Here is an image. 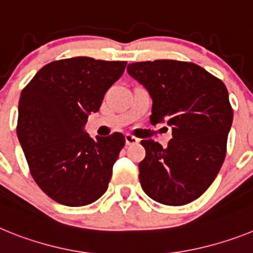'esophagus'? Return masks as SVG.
<instances>
[{
	"label": "esophagus",
	"mask_w": 253,
	"mask_h": 253,
	"mask_svg": "<svg viewBox=\"0 0 253 253\" xmlns=\"http://www.w3.org/2000/svg\"><path fill=\"white\" fill-rule=\"evenodd\" d=\"M139 142V139H138V138H135V137H133V135H131V134H125V143H126V144H135V143H138Z\"/></svg>",
	"instance_id": "34e87169"
}]
</instances>
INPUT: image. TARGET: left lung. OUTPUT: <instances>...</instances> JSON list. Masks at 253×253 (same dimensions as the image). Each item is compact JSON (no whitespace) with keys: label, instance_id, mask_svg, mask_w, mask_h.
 I'll return each mask as SVG.
<instances>
[{"label":"left lung","instance_id":"obj_1","mask_svg":"<svg viewBox=\"0 0 253 253\" xmlns=\"http://www.w3.org/2000/svg\"><path fill=\"white\" fill-rule=\"evenodd\" d=\"M152 99L151 124L167 123L172 139L166 148L140 142L142 189L165 205L194 202L213 184L225 157L233 122L227 87L198 64L178 60L137 62L126 68Z\"/></svg>","mask_w":253,"mask_h":253}]
</instances>
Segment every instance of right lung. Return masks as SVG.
I'll return each mask as SVG.
<instances>
[{
	"instance_id": "1",
	"label": "right lung",
	"mask_w": 253,
	"mask_h": 253,
	"mask_svg": "<svg viewBox=\"0 0 253 253\" xmlns=\"http://www.w3.org/2000/svg\"><path fill=\"white\" fill-rule=\"evenodd\" d=\"M125 67L90 57L55 60L22 90L17 138L35 182L59 204L84 207L107 190L125 138H91L84 126Z\"/></svg>"
}]
</instances>
